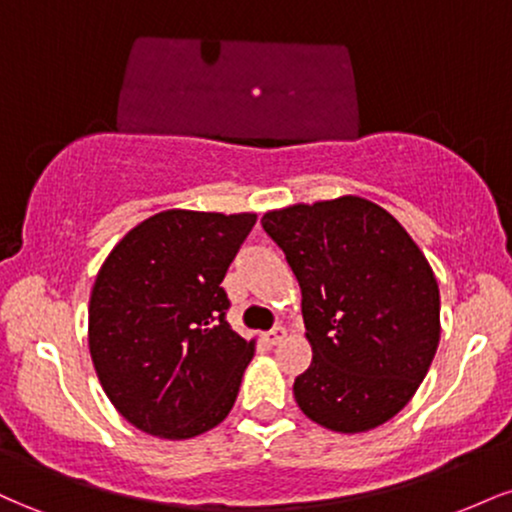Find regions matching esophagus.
<instances>
[{"label":"esophagus","mask_w":512,"mask_h":512,"mask_svg":"<svg viewBox=\"0 0 512 512\" xmlns=\"http://www.w3.org/2000/svg\"><path fill=\"white\" fill-rule=\"evenodd\" d=\"M284 337H286V330H284V327H274V330H269V332H264V334H262V339H264V342H267L269 346L279 344L281 339H284Z\"/></svg>","instance_id":"esophagus-1"}]
</instances>
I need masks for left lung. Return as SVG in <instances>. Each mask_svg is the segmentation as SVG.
Here are the masks:
<instances>
[{
  "label": "left lung",
  "instance_id": "8db88e82",
  "mask_svg": "<svg viewBox=\"0 0 512 512\" xmlns=\"http://www.w3.org/2000/svg\"><path fill=\"white\" fill-rule=\"evenodd\" d=\"M301 286L313 361L293 383L310 421L363 433L419 390L440 339V293L419 245L390 211L344 195L262 216Z\"/></svg>",
  "mask_w": 512,
  "mask_h": 512
}]
</instances>
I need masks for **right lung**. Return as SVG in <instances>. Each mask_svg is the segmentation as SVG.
<instances>
[{"mask_svg": "<svg viewBox=\"0 0 512 512\" xmlns=\"http://www.w3.org/2000/svg\"><path fill=\"white\" fill-rule=\"evenodd\" d=\"M257 214L168 209L115 245L88 303V349L113 407L168 440L219 426L255 354L221 281Z\"/></svg>", "mask_w": 512, "mask_h": 512, "instance_id": "1", "label": "right lung"}]
</instances>
